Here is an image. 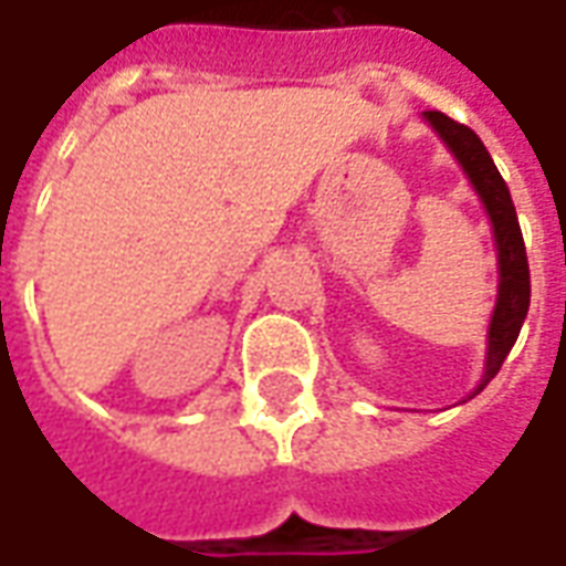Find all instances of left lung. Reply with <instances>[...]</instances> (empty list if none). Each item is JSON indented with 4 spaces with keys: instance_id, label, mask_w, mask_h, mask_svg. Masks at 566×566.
Instances as JSON below:
<instances>
[{
    "instance_id": "8db88e82",
    "label": "left lung",
    "mask_w": 566,
    "mask_h": 566,
    "mask_svg": "<svg viewBox=\"0 0 566 566\" xmlns=\"http://www.w3.org/2000/svg\"><path fill=\"white\" fill-rule=\"evenodd\" d=\"M424 117L440 133L446 148L455 154V160L461 164V170L468 172L471 186L480 195V201L490 213V222H493L495 251H499V297H495L493 318H490L486 368H483V378L474 390L480 394L499 375V368L521 334L526 310H530V263H526L524 234H521V222H517L514 203H511L509 186L499 176L493 157L483 148L474 129L464 123H455L440 111H424Z\"/></svg>"
}]
</instances>
